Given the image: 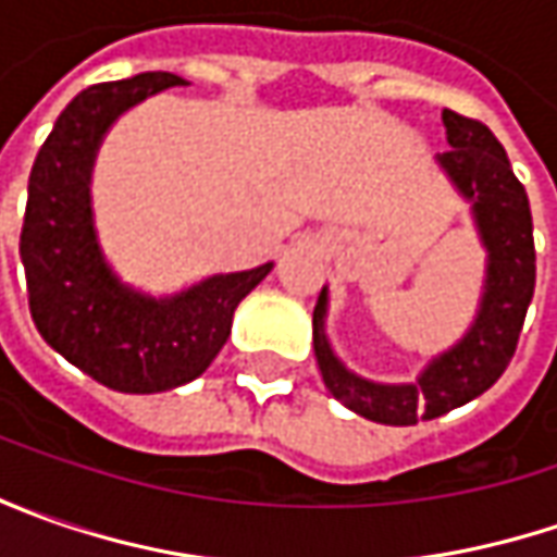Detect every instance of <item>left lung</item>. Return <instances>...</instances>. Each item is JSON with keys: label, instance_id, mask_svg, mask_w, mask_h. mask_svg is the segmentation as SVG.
I'll list each match as a JSON object with an SVG mask.
<instances>
[{"label": "left lung", "instance_id": "left-lung-1", "mask_svg": "<svg viewBox=\"0 0 557 557\" xmlns=\"http://www.w3.org/2000/svg\"><path fill=\"white\" fill-rule=\"evenodd\" d=\"M449 151L437 154L443 173L471 201L486 250L481 310L456 347L434 356L412 384H377L350 372L334 356L325 334L329 288L312 310V350L325 387L356 416L377 424H416L446 416L490 391L508 369L536 285L533 216L524 185L511 173L499 139L481 120L443 111Z\"/></svg>", "mask_w": 557, "mask_h": 557}]
</instances>
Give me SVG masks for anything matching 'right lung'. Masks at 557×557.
Masks as SVG:
<instances>
[{
	"label": "right lung",
	"mask_w": 557,
	"mask_h": 557,
	"mask_svg": "<svg viewBox=\"0 0 557 557\" xmlns=\"http://www.w3.org/2000/svg\"><path fill=\"white\" fill-rule=\"evenodd\" d=\"M170 86L185 79L154 71L83 89L54 120L27 185L21 260L33 322L52 350L120 394H161L207 372L228 341L235 307L272 269L210 275L151 297L108 267L89 195L98 145L123 111Z\"/></svg>",
	"instance_id": "right-lung-1"
}]
</instances>
